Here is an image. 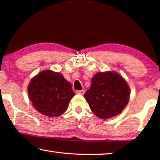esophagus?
Returning a JSON list of instances; mask_svg holds the SVG:
<instances>
[{"label": "esophagus", "instance_id": "34e87169", "mask_svg": "<svg viewBox=\"0 0 160 160\" xmlns=\"http://www.w3.org/2000/svg\"><path fill=\"white\" fill-rule=\"evenodd\" d=\"M76 93L79 94H85V90H78V91H76Z\"/></svg>", "mask_w": 160, "mask_h": 160}]
</instances>
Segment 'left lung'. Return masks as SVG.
<instances>
[{"label":"left lung","mask_w":160,"mask_h":160,"mask_svg":"<svg viewBox=\"0 0 160 160\" xmlns=\"http://www.w3.org/2000/svg\"><path fill=\"white\" fill-rule=\"evenodd\" d=\"M130 89L120 75L98 72L92 78L90 88L84 97L94 114L107 119L119 114L128 104Z\"/></svg>","instance_id":"8db88e82"}]
</instances>
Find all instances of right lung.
Returning a JSON list of instances; mask_svg holds the SVG:
<instances>
[{
	"label": "right lung",
	"instance_id": "1",
	"mask_svg": "<svg viewBox=\"0 0 160 160\" xmlns=\"http://www.w3.org/2000/svg\"><path fill=\"white\" fill-rule=\"evenodd\" d=\"M28 94L35 109L50 117L66 112L75 95L71 84L61 74L51 70L42 71L31 80Z\"/></svg>",
	"mask_w": 160,
	"mask_h": 160
}]
</instances>
